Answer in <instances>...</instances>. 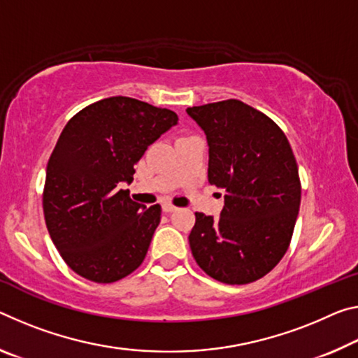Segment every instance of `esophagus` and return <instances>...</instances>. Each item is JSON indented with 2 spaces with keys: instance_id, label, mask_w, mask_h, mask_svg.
Here are the masks:
<instances>
[{
  "instance_id": "obj_1",
  "label": "esophagus",
  "mask_w": 358,
  "mask_h": 358,
  "mask_svg": "<svg viewBox=\"0 0 358 358\" xmlns=\"http://www.w3.org/2000/svg\"><path fill=\"white\" fill-rule=\"evenodd\" d=\"M162 210L166 213H172V212H175V210H177V207L173 206V203H170V202H166V203H162Z\"/></svg>"
}]
</instances>
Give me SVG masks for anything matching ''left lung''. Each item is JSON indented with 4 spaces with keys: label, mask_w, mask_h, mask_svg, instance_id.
Returning <instances> with one entry per match:
<instances>
[{
    "label": "left lung",
    "mask_w": 358,
    "mask_h": 358,
    "mask_svg": "<svg viewBox=\"0 0 358 358\" xmlns=\"http://www.w3.org/2000/svg\"><path fill=\"white\" fill-rule=\"evenodd\" d=\"M208 143V181L226 191L220 218L196 212L189 247L212 279L243 285L277 266L290 245L301 183L285 134L241 100L192 106Z\"/></svg>",
    "instance_id": "8db88e82"
}]
</instances>
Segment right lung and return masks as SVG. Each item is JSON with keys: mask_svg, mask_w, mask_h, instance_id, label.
Returning a JSON list of instances; mask_svg holds the SVG:
<instances>
[{"mask_svg": "<svg viewBox=\"0 0 358 358\" xmlns=\"http://www.w3.org/2000/svg\"><path fill=\"white\" fill-rule=\"evenodd\" d=\"M178 122L167 108L130 97L89 105L62 130L49 157L44 220L65 263L97 283L121 280L143 263L161 206L130 199L137 164Z\"/></svg>", "mask_w": 358, "mask_h": 358, "instance_id": "add662e5", "label": "right lung"}]
</instances>
